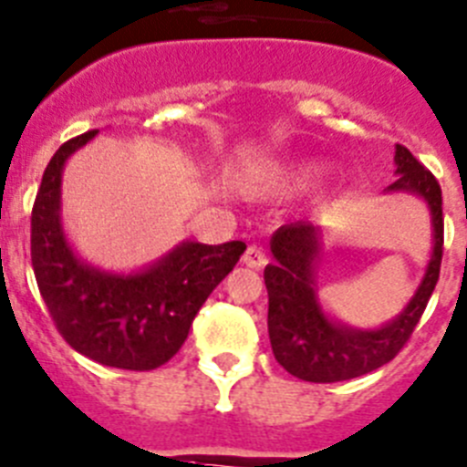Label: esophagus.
<instances>
[{
    "mask_svg": "<svg viewBox=\"0 0 467 467\" xmlns=\"http://www.w3.org/2000/svg\"><path fill=\"white\" fill-rule=\"evenodd\" d=\"M266 252H264V247L259 245H250L245 250V254H243V264L250 268H254V271H259V268L266 266Z\"/></svg>",
    "mask_w": 467,
    "mask_h": 467,
    "instance_id": "34e87169",
    "label": "esophagus"
}]
</instances>
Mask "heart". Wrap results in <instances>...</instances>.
Masks as SVG:
<instances>
[{"label": "heart", "instance_id": "heart-1", "mask_svg": "<svg viewBox=\"0 0 467 467\" xmlns=\"http://www.w3.org/2000/svg\"><path fill=\"white\" fill-rule=\"evenodd\" d=\"M317 164L312 161H262L247 171L252 185H266L273 190L301 187L317 175Z\"/></svg>", "mask_w": 467, "mask_h": 467}]
</instances>
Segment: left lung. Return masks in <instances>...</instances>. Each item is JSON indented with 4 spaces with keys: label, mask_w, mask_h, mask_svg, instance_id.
<instances>
[{
    "label": "left lung",
    "mask_w": 467,
    "mask_h": 467,
    "mask_svg": "<svg viewBox=\"0 0 467 467\" xmlns=\"http://www.w3.org/2000/svg\"><path fill=\"white\" fill-rule=\"evenodd\" d=\"M396 182L384 194H412L426 203L433 247L417 292L382 327L358 328L340 322L319 301L317 268L324 229L315 222H292L271 236L273 264L264 271L268 289V336L277 363L306 382H342L373 373L403 349L433 294L442 262V192L403 145H396Z\"/></svg>",
    "instance_id": "8db88e82"
}]
</instances>
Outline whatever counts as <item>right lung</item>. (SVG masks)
<instances>
[{
    "instance_id": "right-lung-1",
    "label": "right lung",
    "mask_w": 467,
    "mask_h": 467,
    "mask_svg": "<svg viewBox=\"0 0 467 467\" xmlns=\"http://www.w3.org/2000/svg\"><path fill=\"white\" fill-rule=\"evenodd\" d=\"M97 134L67 140L46 166L32 208L34 275L55 327L76 352L101 366L152 370L182 348L196 312L234 271L245 243L182 241L131 273L85 262L62 224V173L68 157Z\"/></svg>"
}]
</instances>
